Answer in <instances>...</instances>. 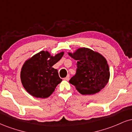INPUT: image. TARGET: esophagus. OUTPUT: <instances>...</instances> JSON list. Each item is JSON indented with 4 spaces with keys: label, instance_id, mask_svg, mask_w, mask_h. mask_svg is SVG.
Instances as JSON below:
<instances>
[{
    "label": "esophagus",
    "instance_id": "obj_1",
    "mask_svg": "<svg viewBox=\"0 0 132 132\" xmlns=\"http://www.w3.org/2000/svg\"><path fill=\"white\" fill-rule=\"evenodd\" d=\"M64 80H69V74H68V75L66 76V77H65Z\"/></svg>",
    "mask_w": 132,
    "mask_h": 132
}]
</instances>
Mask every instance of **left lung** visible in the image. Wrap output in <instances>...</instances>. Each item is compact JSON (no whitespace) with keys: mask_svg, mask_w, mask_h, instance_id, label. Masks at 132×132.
<instances>
[{"mask_svg":"<svg viewBox=\"0 0 132 132\" xmlns=\"http://www.w3.org/2000/svg\"><path fill=\"white\" fill-rule=\"evenodd\" d=\"M69 55L77 60L76 73L69 83L82 95L99 92L108 82L109 68L107 61L100 53L87 48H80Z\"/></svg>","mask_w":132,"mask_h":132,"instance_id":"obj_1","label":"left lung"}]
</instances>
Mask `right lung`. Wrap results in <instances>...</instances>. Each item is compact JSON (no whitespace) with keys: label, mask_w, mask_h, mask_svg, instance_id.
<instances>
[{"label":"right lung","mask_w":132,"mask_h":132,"mask_svg":"<svg viewBox=\"0 0 132 132\" xmlns=\"http://www.w3.org/2000/svg\"><path fill=\"white\" fill-rule=\"evenodd\" d=\"M63 54L61 52L52 56L48 52L42 51L25 62L21 71V80L29 94L40 98H48L52 94L62 81L58 70L52 66L60 61Z\"/></svg>","instance_id":"right-lung-1"}]
</instances>
